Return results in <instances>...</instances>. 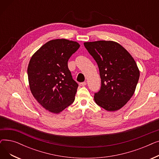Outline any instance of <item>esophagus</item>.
<instances>
[{"instance_id": "esophagus-1", "label": "esophagus", "mask_w": 159, "mask_h": 159, "mask_svg": "<svg viewBox=\"0 0 159 159\" xmlns=\"http://www.w3.org/2000/svg\"><path fill=\"white\" fill-rule=\"evenodd\" d=\"M79 85L80 86H85L86 85V82H80Z\"/></svg>"}]
</instances>
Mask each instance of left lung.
Instances as JSON below:
<instances>
[{"label": "left lung", "instance_id": "obj_1", "mask_svg": "<svg viewBox=\"0 0 159 159\" xmlns=\"http://www.w3.org/2000/svg\"><path fill=\"white\" fill-rule=\"evenodd\" d=\"M84 45L97 63L101 87L95 93L97 105L109 111L120 110L134 94L140 72L134 58L114 41L86 42Z\"/></svg>", "mask_w": 159, "mask_h": 159}]
</instances>
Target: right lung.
<instances>
[{
    "label": "right lung",
    "instance_id": "1",
    "mask_svg": "<svg viewBox=\"0 0 159 159\" xmlns=\"http://www.w3.org/2000/svg\"><path fill=\"white\" fill-rule=\"evenodd\" d=\"M79 47L75 41L52 40L31 58L28 67L31 92L50 112L59 113L74 101L79 85L72 78L68 61Z\"/></svg>",
    "mask_w": 159,
    "mask_h": 159
}]
</instances>
